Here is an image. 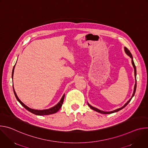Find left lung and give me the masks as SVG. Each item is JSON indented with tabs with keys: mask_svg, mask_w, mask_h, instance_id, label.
<instances>
[{
	"mask_svg": "<svg viewBox=\"0 0 148 148\" xmlns=\"http://www.w3.org/2000/svg\"><path fill=\"white\" fill-rule=\"evenodd\" d=\"M125 53L127 54V55H128L131 58H132V65H133V66H134V71H135V78H136V67H135V63H134V60H133V57H132V54L131 53V52L130 51V50L126 48V47H125ZM136 82H135V87H134V93H133V95H132V98L127 102H126L123 106L122 107H121V108H118V109H117V110H114V111H111V112H104V111H101V110H98V109H97V108H94V107H92L91 105H90L89 103H88V106L90 107V108H91L92 110H94V111H97V112H99V113H101V114H112V113H114V112H118V111H120L121 110H122V109H123V108H125L126 105H127L128 104V103L131 101V99L132 98V97L134 96V95H135V91H136Z\"/></svg>",
	"mask_w": 148,
	"mask_h": 148,
	"instance_id": "obj_1",
	"label": "left lung"
}]
</instances>
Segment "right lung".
Instances as JSON below:
<instances>
[{
	"instance_id": "1",
	"label": "right lung",
	"mask_w": 148,
	"mask_h": 148,
	"mask_svg": "<svg viewBox=\"0 0 148 148\" xmlns=\"http://www.w3.org/2000/svg\"><path fill=\"white\" fill-rule=\"evenodd\" d=\"M16 65V64H15ZM15 65L13 67V71H12V78H13V73H14V67H15ZM13 91H14V95L17 99V100L20 103V104L22 105V106L25 108L26 109L27 111H29V112L35 114V115H50V114H54L56 112H57L60 109V108L61 107L62 105V103H63V101H64V96L65 95H63L62 98L61 99L60 101L56 105H55L54 107L51 108H49V109H47V110H34V109H32L29 107H28L27 106H26V105L23 103L22 101H21L17 97V94L14 90V88H13Z\"/></svg>"
}]
</instances>
